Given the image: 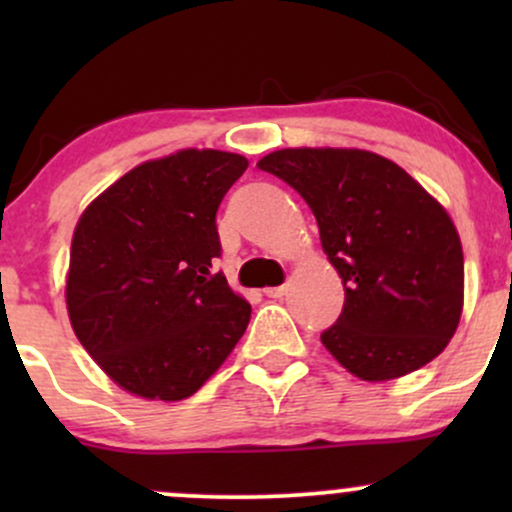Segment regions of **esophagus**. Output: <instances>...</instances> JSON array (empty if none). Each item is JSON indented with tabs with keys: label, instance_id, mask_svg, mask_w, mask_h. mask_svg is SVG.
I'll return each instance as SVG.
<instances>
[{
	"label": "esophagus",
	"instance_id": "34e87169",
	"mask_svg": "<svg viewBox=\"0 0 512 512\" xmlns=\"http://www.w3.org/2000/svg\"><path fill=\"white\" fill-rule=\"evenodd\" d=\"M269 298H281L286 293V286H269V289H264Z\"/></svg>",
	"mask_w": 512,
	"mask_h": 512
}]
</instances>
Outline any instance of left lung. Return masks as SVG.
I'll return each instance as SVG.
<instances>
[{"label": "left lung", "instance_id": "1", "mask_svg": "<svg viewBox=\"0 0 512 512\" xmlns=\"http://www.w3.org/2000/svg\"><path fill=\"white\" fill-rule=\"evenodd\" d=\"M289 182L342 276L344 308L320 334L356 378L383 383L433 361L460 325L457 228L404 168L363 149H281L257 163Z\"/></svg>", "mask_w": 512, "mask_h": 512}]
</instances>
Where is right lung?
I'll use <instances>...</instances> for the list:
<instances>
[{
    "instance_id": "right-lung-1",
    "label": "right lung",
    "mask_w": 512,
    "mask_h": 512,
    "mask_svg": "<svg viewBox=\"0 0 512 512\" xmlns=\"http://www.w3.org/2000/svg\"><path fill=\"white\" fill-rule=\"evenodd\" d=\"M248 158L182 149L122 175L81 214L67 310L74 334L122 390L178 402L226 361L250 303L226 276L216 211Z\"/></svg>"
}]
</instances>
